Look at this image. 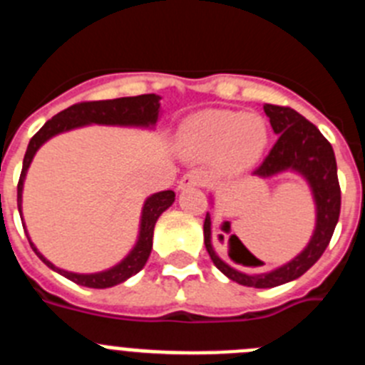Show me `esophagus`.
<instances>
[{
    "label": "esophagus",
    "instance_id": "1",
    "mask_svg": "<svg viewBox=\"0 0 365 365\" xmlns=\"http://www.w3.org/2000/svg\"><path fill=\"white\" fill-rule=\"evenodd\" d=\"M202 177L201 172H188L186 175L180 177L179 180V190H188V188H197V186L202 185Z\"/></svg>",
    "mask_w": 365,
    "mask_h": 365
}]
</instances>
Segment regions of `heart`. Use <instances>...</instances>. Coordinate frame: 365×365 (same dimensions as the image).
I'll return each mask as SVG.
<instances>
[{
	"label": "heart",
	"mask_w": 365,
	"mask_h": 365,
	"mask_svg": "<svg viewBox=\"0 0 365 365\" xmlns=\"http://www.w3.org/2000/svg\"><path fill=\"white\" fill-rule=\"evenodd\" d=\"M175 143L190 159H214L217 172L237 175L261 159L269 144V125L256 113L206 109L179 125Z\"/></svg>",
	"instance_id": "b5f03b06"
}]
</instances>
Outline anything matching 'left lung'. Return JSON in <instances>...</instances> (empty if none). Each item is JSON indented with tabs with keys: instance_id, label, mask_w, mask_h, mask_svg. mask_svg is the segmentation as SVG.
I'll return each instance as SVG.
<instances>
[{
	"instance_id": "left-lung-1",
	"label": "left lung",
	"mask_w": 365,
	"mask_h": 365,
	"mask_svg": "<svg viewBox=\"0 0 365 365\" xmlns=\"http://www.w3.org/2000/svg\"><path fill=\"white\" fill-rule=\"evenodd\" d=\"M263 109L269 117L274 133L278 135V143L274 144L267 159L252 175L257 179H272V177L289 172L299 175L311 190L316 217L311 240L298 256L267 272L250 274L232 267L215 252L214 241H212V217L210 212H206L202 232H205V247L210 254V259L228 279L245 287H254V289H272L283 283L294 282L307 272L316 261L320 259L333 237L334 227L340 217L341 202L333 146L320 133V130L291 108L265 104ZM210 205L214 206V195H210ZM235 240H237L235 235H230L228 240L230 257L234 256Z\"/></svg>"
}]
</instances>
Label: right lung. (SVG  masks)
<instances>
[{"mask_svg":"<svg viewBox=\"0 0 365 365\" xmlns=\"http://www.w3.org/2000/svg\"><path fill=\"white\" fill-rule=\"evenodd\" d=\"M160 96L159 95H138V96H124V98L115 100H96V102H82V104H74L71 108L63 109L58 115H54L51 120L45 122L41 125V130L38 131L29 143L27 151L24 157V168H21V175H19L18 182V210L21 215V222H24L25 234L29 237L32 250L36 252V256L43 261L45 265L49 267L54 272L62 274L63 278L71 279L76 285L89 287V289H109L118 283H124L125 279H130L137 272L144 269L148 257L151 254V247H153V230L155 222L160 217L163 212H166L170 206L175 201V193L172 190H164V192L151 193L150 197H146L140 210V222H138V234L137 241H135L133 248L125 254L117 265L109 267L106 270L91 274L82 272H71V270L60 269L54 263H51L43 254L36 248V245L32 243L31 235H29L27 227L24 221V212H21V202H24V185L25 177H27L29 166H31L32 159L36 151L43 146L47 140L60 133H66L71 130H78V128H86V125H118V128H138V130H150L153 131L157 122L160 118Z\"/></svg>","mask_w":365,"mask_h":365,"instance_id":"1","label":"right lung"}]
</instances>
